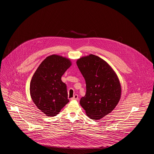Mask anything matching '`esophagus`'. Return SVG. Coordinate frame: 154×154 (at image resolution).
Returning a JSON list of instances; mask_svg holds the SVG:
<instances>
[{"label": "esophagus", "instance_id": "obj_1", "mask_svg": "<svg viewBox=\"0 0 154 154\" xmlns=\"http://www.w3.org/2000/svg\"><path fill=\"white\" fill-rule=\"evenodd\" d=\"M79 99V95L77 94H75L73 97L72 98H71L72 100H78Z\"/></svg>", "mask_w": 154, "mask_h": 154}]
</instances>
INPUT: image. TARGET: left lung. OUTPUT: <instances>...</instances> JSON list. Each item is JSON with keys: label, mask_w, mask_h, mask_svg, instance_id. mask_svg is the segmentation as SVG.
<instances>
[{"label": "left lung", "mask_w": 154, "mask_h": 154, "mask_svg": "<svg viewBox=\"0 0 154 154\" xmlns=\"http://www.w3.org/2000/svg\"><path fill=\"white\" fill-rule=\"evenodd\" d=\"M77 65L86 84V94L80 99V106L88 117L100 119L115 109L120 99L119 80L109 65L97 55L80 58Z\"/></svg>", "instance_id": "8db88e82"}]
</instances>
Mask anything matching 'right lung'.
Masks as SVG:
<instances>
[{
  "label": "right lung",
  "mask_w": 154,
  "mask_h": 154,
  "mask_svg": "<svg viewBox=\"0 0 154 154\" xmlns=\"http://www.w3.org/2000/svg\"><path fill=\"white\" fill-rule=\"evenodd\" d=\"M70 66L68 59L52 55L40 64L32 78L31 98L47 116H55L69 102L67 86L61 77Z\"/></svg>",
  "instance_id": "right-lung-1"
}]
</instances>
